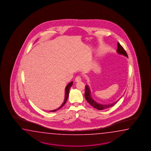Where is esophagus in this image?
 <instances>
[{"label":"esophagus","instance_id":"esophagus-1","mask_svg":"<svg viewBox=\"0 0 151 151\" xmlns=\"http://www.w3.org/2000/svg\"><path fill=\"white\" fill-rule=\"evenodd\" d=\"M75 81H76V82H79V81H81V77H80V76H77V77L76 78Z\"/></svg>","mask_w":151,"mask_h":151}]
</instances>
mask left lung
Wrapping results in <instances>:
<instances>
[{
	"instance_id": "1",
	"label": "left lung",
	"mask_w": 151,
	"mask_h": 151,
	"mask_svg": "<svg viewBox=\"0 0 151 151\" xmlns=\"http://www.w3.org/2000/svg\"><path fill=\"white\" fill-rule=\"evenodd\" d=\"M117 53L121 55H123L127 57V55L125 50H124V48L122 47L121 45L119 44V43H117ZM85 97L86 98V100L92 106H93L95 109L101 110L105 109L110 108L111 106H114L116 103L118 102V101H116L115 102L112 103L111 104H99L95 102L93 98H92L91 95V91H90V89L89 88L88 85H86L85 86Z\"/></svg>"
}]
</instances>
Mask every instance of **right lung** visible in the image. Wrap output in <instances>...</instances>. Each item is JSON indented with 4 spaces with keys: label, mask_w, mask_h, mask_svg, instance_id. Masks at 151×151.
I'll list each match as a JSON object with an SVG mask.
<instances>
[{
    "label": "right lung",
    "mask_w": 151,
    "mask_h": 151,
    "mask_svg": "<svg viewBox=\"0 0 151 151\" xmlns=\"http://www.w3.org/2000/svg\"><path fill=\"white\" fill-rule=\"evenodd\" d=\"M73 85V81H72L71 83H69L68 85H67V86H66V88H65V99H64V102L62 104V106L59 107L58 108H57V109L53 110H51L50 111V112H54V111H56V110H58L60 109L62 106H63L65 104V103L66 102V101L68 100V94H69V90H70V88H71V86L72 85Z\"/></svg>",
    "instance_id": "1"
}]
</instances>
